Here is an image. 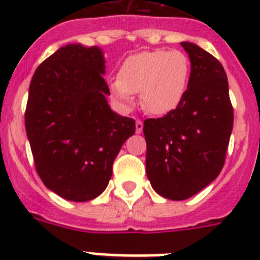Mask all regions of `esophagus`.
I'll return each mask as SVG.
<instances>
[{
    "mask_svg": "<svg viewBox=\"0 0 260 260\" xmlns=\"http://www.w3.org/2000/svg\"><path fill=\"white\" fill-rule=\"evenodd\" d=\"M135 132H137V134H141L143 132V122H142L141 119H138L137 122H135Z\"/></svg>",
    "mask_w": 260,
    "mask_h": 260,
    "instance_id": "obj_1",
    "label": "esophagus"
}]
</instances>
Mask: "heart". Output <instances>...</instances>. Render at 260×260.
I'll list each match as a JSON object with an SVG mask.
<instances>
[{"instance_id": "heart-1", "label": "heart", "mask_w": 260, "mask_h": 260, "mask_svg": "<svg viewBox=\"0 0 260 260\" xmlns=\"http://www.w3.org/2000/svg\"><path fill=\"white\" fill-rule=\"evenodd\" d=\"M190 78V59L181 50H146L128 56L109 83L110 92L123 108L141 93L148 113L164 116L176 109L185 96Z\"/></svg>"}]
</instances>
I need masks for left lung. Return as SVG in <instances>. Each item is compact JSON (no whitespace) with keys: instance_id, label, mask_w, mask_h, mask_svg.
<instances>
[{"instance_id":"8db88e82","label":"left lung","mask_w":260,"mask_h":260,"mask_svg":"<svg viewBox=\"0 0 260 260\" xmlns=\"http://www.w3.org/2000/svg\"><path fill=\"white\" fill-rule=\"evenodd\" d=\"M181 45L191 62L182 102L161 118L144 121L146 172L158 195L185 201L219 176L233 128L228 78L212 54Z\"/></svg>"}]
</instances>
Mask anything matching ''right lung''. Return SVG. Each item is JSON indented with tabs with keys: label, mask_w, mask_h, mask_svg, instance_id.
<instances>
[{
	"label": "right lung",
	"mask_w": 260,
	"mask_h": 260,
	"mask_svg": "<svg viewBox=\"0 0 260 260\" xmlns=\"http://www.w3.org/2000/svg\"><path fill=\"white\" fill-rule=\"evenodd\" d=\"M104 53L68 44L32 77L26 133L36 171L48 189L71 202H87L107 189L122 144L135 121L110 109Z\"/></svg>",
	"instance_id": "obj_1"
}]
</instances>
